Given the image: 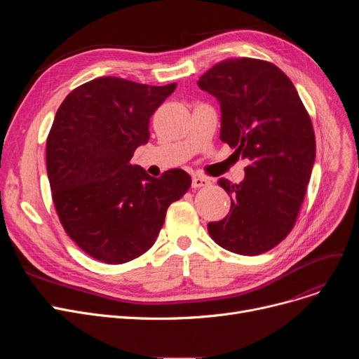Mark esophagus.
Wrapping results in <instances>:
<instances>
[{
  "mask_svg": "<svg viewBox=\"0 0 359 359\" xmlns=\"http://www.w3.org/2000/svg\"><path fill=\"white\" fill-rule=\"evenodd\" d=\"M208 184H210V180L205 179V177L195 176L192 179V187H194V189H198V187H205V186H208Z\"/></svg>",
  "mask_w": 359,
  "mask_h": 359,
  "instance_id": "obj_1",
  "label": "esophagus"
}]
</instances>
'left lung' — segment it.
Returning a JSON list of instances; mask_svg holds the SVG:
<instances>
[{"instance_id":"obj_1","label":"left lung","mask_w":359,"mask_h":359,"mask_svg":"<svg viewBox=\"0 0 359 359\" xmlns=\"http://www.w3.org/2000/svg\"><path fill=\"white\" fill-rule=\"evenodd\" d=\"M198 86L219 103V140L250 161L238 184L218 180L231 208L208 224L210 236L233 253H265L290 234L304 201L316 158L311 119L292 81L272 62L225 60Z\"/></svg>"}]
</instances>
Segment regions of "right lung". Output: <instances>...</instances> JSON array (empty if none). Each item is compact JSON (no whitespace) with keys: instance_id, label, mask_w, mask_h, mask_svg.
<instances>
[{"instance_id":"add662e5","label":"right lung","mask_w":359,"mask_h":359,"mask_svg":"<svg viewBox=\"0 0 359 359\" xmlns=\"http://www.w3.org/2000/svg\"><path fill=\"white\" fill-rule=\"evenodd\" d=\"M176 83L94 79L72 90L46 141L52 199L67 234L88 256L121 265L153 246L170 203L192 179L182 168L151 177L130 164L149 140V118Z\"/></svg>"}]
</instances>
